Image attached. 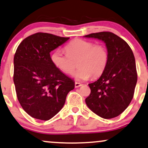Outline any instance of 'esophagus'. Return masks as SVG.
Instances as JSON below:
<instances>
[{
    "label": "esophagus",
    "instance_id": "esophagus-1",
    "mask_svg": "<svg viewBox=\"0 0 148 148\" xmlns=\"http://www.w3.org/2000/svg\"><path fill=\"white\" fill-rule=\"evenodd\" d=\"M82 86V84L79 83V82H75V88H79Z\"/></svg>",
    "mask_w": 148,
    "mask_h": 148
}]
</instances>
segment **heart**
I'll return each instance as SVG.
<instances>
[{
  "label": "heart",
  "mask_w": 148,
  "mask_h": 148,
  "mask_svg": "<svg viewBox=\"0 0 148 148\" xmlns=\"http://www.w3.org/2000/svg\"><path fill=\"white\" fill-rule=\"evenodd\" d=\"M66 53L56 49L51 56L53 65L66 74H71L78 61L79 69L75 73L77 80H87L92 75L101 76L106 69L109 60L108 51L103 45L86 40L76 39L64 47Z\"/></svg>",
  "instance_id": "obj_1"
}]
</instances>
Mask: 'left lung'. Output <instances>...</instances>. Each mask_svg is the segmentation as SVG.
<instances>
[{
	"mask_svg": "<svg viewBox=\"0 0 148 148\" xmlns=\"http://www.w3.org/2000/svg\"><path fill=\"white\" fill-rule=\"evenodd\" d=\"M84 36L103 41L109 54L105 71L97 81L88 84L91 92L86 103L101 118H114L127 108L133 98L137 82L135 56L128 44L111 32Z\"/></svg>",
	"mask_w": 148,
	"mask_h": 148,
	"instance_id": "8db88e82",
	"label": "left lung"
}]
</instances>
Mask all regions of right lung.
I'll return each mask as SVG.
<instances>
[{"instance_id": "add662e5", "label": "right lung", "mask_w": 148, "mask_h": 148, "mask_svg": "<svg viewBox=\"0 0 148 148\" xmlns=\"http://www.w3.org/2000/svg\"><path fill=\"white\" fill-rule=\"evenodd\" d=\"M69 37L37 32L21 42L15 51L14 82L21 106L32 118L48 120L64 106L75 82L51 62V51Z\"/></svg>"}]
</instances>
